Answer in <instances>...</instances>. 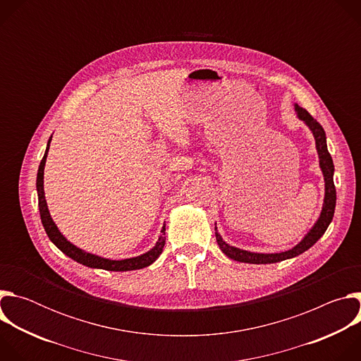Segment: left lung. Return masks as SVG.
<instances>
[{
  "mask_svg": "<svg viewBox=\"0 0 361 361\" xmlns=\"http://www.w3.org/2000/svg\"><path fill=\"white\" fill-rule=\"evenodd\" d=\"M294 111L297 113L298 120H301L310 131L313 133L314 141H316V149L319 154V164L324 177V201H323V207L322 213L314 223V226L308 230V233L297 243L293 248L281 252H254V251H247L234 245L227 244L223 237L220 235L216 224V240L221 251L228 257L231 260L240 262V263H250V264H271V263H279L283 260L293 259V257H297L307 251L310 247H313L319 238L326 233L327 227L330 226L333 216H334V209H336V187L333 181L334 176V164L333 159L330 156V152L327 149V140H326V133L323 127L308 114L302 107L294 104Z\"/></svg>",
  "mask_w": 361,
  "mask_h": 361,
  "instance_id": "1",
  "label": "left lung"
}]
</instances>
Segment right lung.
Returning a JSON list of instances; mask_svg holds the SVG:
<instances>
[{
  "label": "right lung",
  "instance_id": "right-lung-1",
  "mask_svg": "<svg viewBox=\"0 0 361 361\" xmlns=\"http://www.w3.org/2000/svg\"><path fill=\"white\" fill-rule=\"evenodd\" d=\"M53 135L49 137L47 142V148L44 152V157L39 163L38 173H37V194H38V207H39V216H41V223L44 226V230L48 235V238L56 244L57 248H60L66 255H68L70 259L74 262L90 267V269H101V270H107V271H131V270H140L144 267H148L156 262L160 254L163 252L164 244H166V224L161 228V235L159 237V241L156 243L151 250H148L144 254H140L137 257H131V259H124V260H111V259H104V257L91 254L88 251H84L82 248L74 245L70 243L59 230L57 224L54 220L51 219L48 205L45 201V194H44V167L47 161V154L49 149V142Z\"/></svg>",
  "mask_w": 361,
  "mask_h": 361
}]
</instances>
